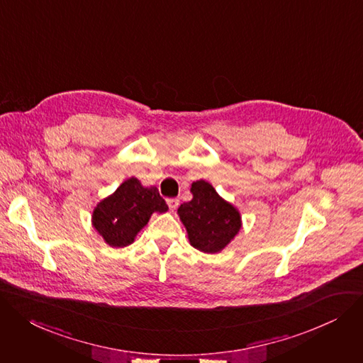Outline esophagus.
<instances>
[{"instance_id":"1","label":"esophagus","mask_w":363,"mask_h":363,"mask_svg":"<svg viewBox=\"0 0 363 363\" xmlns=\"http://www.w3.org/2000/svg\"><path fill=\"white\" fill-rule=\"evenodd\" d=\"M167 203H168V207H169V210H177L178 208V206H179V200L178 199H168L167 200Z\"/></svg>"}]
</instances>
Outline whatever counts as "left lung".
Wrapping results in <instances>:
<instances>
[{"instance_id": "1", "label": "left lung", "mask_w": 363, "mask_h": 363, "mask_svg": "<svg viewBox=\"0 0 363 363\" xmlns=\"http://www.w3.org/2000/svg\"><path fill=\"white\" fill-rule=\"evenodd\" d=\"M191 192L192 200L178 208L189 243L204 253L221 252L239 233L240 213L204 179L192 182Z\"/></svg>"}]
</instances>
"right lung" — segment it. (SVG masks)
<instances>
[{
	"label": "right lung",
	"mask_w": 363,
	"mask_h": 363,
	"mask_svg": "<svg viewBox=\"0 0 363 363\" xmlns=\"http://www.w3.org/2000/svg\"><path fill=\"white\" fill-rule=\"evenodd\" d=\"M167 211L168 206L156 186H143L138 178L131 177L96 204L92 225L107 245L125 247L135 242L153 213Z\"/></svg>",
	"instance_id": "add662e5"
}]
</instances>
